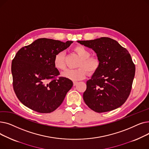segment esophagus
I'll use <instances>...</instances> for the list:
<instances>
[{
	"label": "esophagus",
	"instance_id": "34e87169",
	"mask_svg": "<svg viewBox=\"0 0 149 149\" xmlns=\"http://www.w3.org/2000/svg\"><path fill=\"white\" fill-rule=\"evenodd\" d=\"M77 83H78V82H77V81H74V82H73L74 86H75V85H77Z\"/></svg>",
	"mask_w": 149,
	"mask_h": 149
}]
</instances>
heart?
I'll list each match as a JSON object with an SVG mask.
<instances>
[{"label": "heart", "mask_w": 149, "mask_h": 149, "mask_svg": "<svg viewBox=\"0 0 149 149\" xmlns=\"http://www.w3.org/2000/svg\"><path fill=\"white\" fill-rule=\"evenodd\" d=\"M74 51L79 56L80 60L78 64V67L75 69H66L62 73V76L72 81H78L84 79L86 75V71L89 73H93L99 68L100 63L96 57H90L91 52L89 49L83 46H76ZM54 65L58 70L65 69L66 65L65 62V53L61 51L55 55L54 58Z\"/></svg>", "instance_id": "1"}]
</instances>
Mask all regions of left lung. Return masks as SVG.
<instances>
[{
	"label": "left lung",
	"mask_w": 149,
	"mask_h": 149,
	"mask_svg": "<svg viewBox=\"0 0 149 149\" xmlns=\"http://www.w3.org/2000/svg\"><path fill=\"white\" fill-rule=\"evenodd\" d=\"M77 42L94 51L100 65L86 82L83 100L92 110L109 112L122 106L131 91L135 66L128 51L109 37Z\"/></svg>",
	"instance_id": "left-lung-1"
}]
</instances>
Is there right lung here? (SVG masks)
Masks as SVG:
<instances>
[{
    "mask_svg": "<svg viewBox=\"0 0 149 149\" xmlns=\"http://www.w3.org/2000/svg\"><path fill=\"white\" fill-rule=\"evenodd\" d=\"M72 43L38 38L15 54L11 64L13 88L23 105L43 113L52 112L61 105L73 83L63 77L57 79L60 72L54 58Z\"/></svg>",
    "mask_w": 149,
    "mask_h": 149,
    "instance_id": "1",
    "label": "right lung"
}]
</instances>
